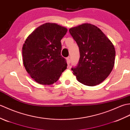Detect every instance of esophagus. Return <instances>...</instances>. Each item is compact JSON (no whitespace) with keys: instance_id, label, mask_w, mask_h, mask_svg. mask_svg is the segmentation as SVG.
<instances>
[{"instance_id":"34e87169","label":"esophagus","mask_w":130,"mask_h":130,"mask_svg":"<svg viewBox=\"0 0 130 130\" xmlns=\"http://www.w3.org/2000/svg\"><path fill=\"white\" fill-rule=\"evenodd\" d=\"M67 62L68 64H70V62H71V58L70 57H68L67 58Z\"/></svg>"}]
</instances>
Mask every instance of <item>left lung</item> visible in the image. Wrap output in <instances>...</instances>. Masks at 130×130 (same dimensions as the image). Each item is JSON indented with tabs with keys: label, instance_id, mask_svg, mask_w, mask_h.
<instances>
[{
	"label": "left lung",
	"instance_id": "1",
	"mask_svg": "<svg viewBox=\"0 0 130 130\" xmlns=\"http://www.w3.org/2000/svg\"><path fill=\"white\" fill-rule=\"evenodd\" d=\"M78 45L80 59L78 65L72 68L78 81L88 86L103 82L111 73L115 64L114 46L97 27L84 23L69 29Z\"/></svg>",
	"mask_w": 130,
	"mask_h": 130
}]
</instances>
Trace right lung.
I'll return each instance as SVG.
<instances>
[{
  "label": "right lung",
  "instance_id": "right-lung-1",
  "mask_svg": "<svg viewBox=\"0 0 130 130\" xmlns=\"http://www.w3.org/2000/svg\"><path fill=\"white\" fill-rule=\"evenodd\" d=\"M68 29L56 23H46L37 27L27 38L22 47L24 67L38 83L56 82L67 68L61 55V40Z\"/></svg>",
  "mask_w": 130,
  "mask_h": 130
}]
</instances>
